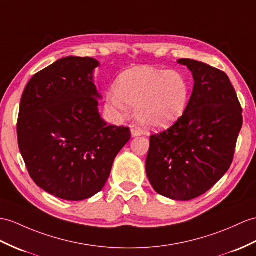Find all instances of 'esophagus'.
I'll return each mask as SVG.
<instances>
[{
	"instance_id": "1",
	"label": "esophagus",
	"mask_w": 256,
	"mask_h": 256,
	"mask_svg": "<svg viewBox=\"0 0 256 256\" xmlns=\"http://www.w3.org/2000/svg\"><path fill=\"white\" fill-rule=\"evenodd\" d=\"M132 136H138L141 134V132H140L139 129L132 128Z\"/></svg>"
}]
</instances>
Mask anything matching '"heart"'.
Returning a JSON list of instances; mask_svg holds the SVG:
<instances>
[{"mask_svg": "<svg viewBox=\"0 0 256 256\" xmlns=\"http://www.w3.org/2000/svg\"><path fill=\"white\" fill-rule=\"evenodd\" d=\"M106 102L120 114L129 108L143 126L162 129L182 117L189 100V86L182 74L151 67L134 68L122 74Z\"/></svg>", "mask_w": 256, "mask_h": 256, "instance_id": "heart-1", "label": "heart"}]
</instances>
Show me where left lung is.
<instances>
[{"instance_id":"8db88e82","label":"left lung","mask_w":256,"mask_h":256,"mask_svg":"<svg viewBox=\"0 0 256 256\" xmlns=\"http://www.w3.org/2000/svg\"><path fill=\"white\" fill-rule=\"evenodd\" d=\"M194 86L182 116L150 136L148 178L158 194L177 201L202 196L232 163L242 127V108L227 74L202 62L178 60Z\"/></svg>"}]
</instances>
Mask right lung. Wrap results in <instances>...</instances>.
<instances>
[{
    "instance_id": "add662e5",
    "label": "right lung",
    "mask_w": 256,
    "mask_h": 256,
    "mask_svg": "<svg viewBox=\"0 0 256 256\" xmlns=\"http://www.w3.org/2000/svg\"><path fill=\"white\" fill-rule=\"evenodd\" d=\"M92 58L56 60L30 79L20 100L17 138L36 186L68 201L102 190L116 155L129 141L128 127L108 126L98 110Z\"/></svg>"
}]
</instances>
